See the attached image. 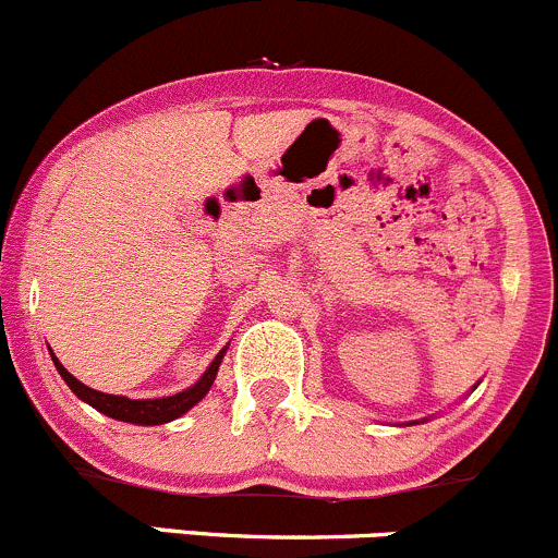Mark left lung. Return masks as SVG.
<instances>
[{
    "mask_svg": "<svg viewBox=\"0 0 558 558\" xmlns=\"http://www.w3.org/2000/svg\"><path fill=\"white\" fill-rule=\"evenodd\" d=\"M473 389H475V387H473Z\"/></svg>",
    "mask_w": 558,
    "mask_h": 558,
    "instance_id": "8db88e82",
    "label": "left lung"
}]
</instances>
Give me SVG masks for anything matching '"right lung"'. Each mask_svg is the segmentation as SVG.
<instances>
[{
    "instance_id": "1",
    "label": "right lung",
    "mask_w": 558,
    "mask_h": 558,
    "mask_svg": "<svg viewBox=\"0 0 558 558\" xmlns=\"http://www.w3.org/2000/svg\"><path fill=\"white\" fill-rule=\"evenodd\" d=\"M226 352H228V347L220 349V354L211 360L209 367L204 371V376H201L193 387L182 389V392H177V395H169V398H153V400H131V398H123V395H107V392H99V389L85 387L83 381H77V378H74L72 373H69L66 367L59 363V357L53 354V349H50V357H53L56 371L61 373V378L66 381V387L72 389V392L77 395L83 403L94 405L96 411L105 413V416H109V418H118V422L153 427V424L174 422V418H180L182 413H187L195 403H201V400L206 398V392H209L211 384H215L217 371H220V363H222V357H226Z\"/></svg>"
}]
</instances>
